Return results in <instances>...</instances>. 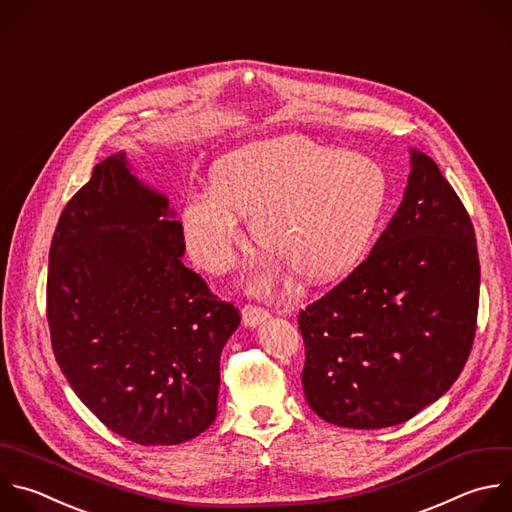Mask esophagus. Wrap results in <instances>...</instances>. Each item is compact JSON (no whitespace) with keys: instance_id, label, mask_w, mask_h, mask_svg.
<instances>
[{"instance_id":"1","label":"esophagus","mask_w":512,"mask_h":512,"mask_svg":"<svg viewBox=\"0 0 512 512\" xmlns=\"http://www.w3.org/2000/svg\"><path fill=\"white\" fill-rule=\"evenodd\" d=\"M241 317H243V323L247 327H255L259 323H263L267 317H269V311L261 305H253V303H247L243 309H241Z\"/></svg>"}]
</instances>
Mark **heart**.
I'll return each mask as SVG.
<instances>
[{
    "instance_id": "1",
    "label": "heart",
    "mask_w": 512,
    "mask_h": 512,
    "mask_svg": "<svg viewBox=\"0 0 512 512\" xmlns=\"http://www.w3.org/2000/svg\"><path fill=\"white\" fill-rule=\"evenodd\" d=\"M388 201L390 183L374 158L279 134L225 154L209 189L187 195L181 229L193 261L225 273L245 243L239 217L249 215L253 241L273 257L257 289L285 269L321 283L356 267Z\"/></svg>"
}]
</instances>
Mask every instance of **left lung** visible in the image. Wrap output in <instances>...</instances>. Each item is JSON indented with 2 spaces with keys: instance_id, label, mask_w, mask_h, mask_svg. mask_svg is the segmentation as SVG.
<instances>
[{
  "instance_id": "8db88e82",
  "label": "left lung",
  "mask_w": 512,
  "mask_h": 512,
  "mask_svg": "<svg viewBox=\"0 0 512 512\" xmlns=\"http://www.w3.org/2000/svg\"><path fill=\"white\" fill-rule=\"evenodd\" d=\"M480 263L472 221L424 152L372 253L299 311L301 384L325 422L374 430L436 402L474 342Z\"/></svg>"
}]
</instances>
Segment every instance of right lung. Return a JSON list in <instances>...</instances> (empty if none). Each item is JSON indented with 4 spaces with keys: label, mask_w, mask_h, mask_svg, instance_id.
Segmentation results:
<instances>
[{
    "label": "right lung",
    "mask_w": 512,
    "mask_h": 512,
    "mask_svg": "<svg viewBox=\"0 0 512 512\" xmlns=\"http://www.w3.org/2000/svg\"><path fill=\"white\" fill-rule=\"evenodd\" d=\"M183 253L168 199L130 175L124 152L94 166L50 245L56 362L104 426L142 446L181 444L213 424L221 352L241 323Z\"/></svg>",
    "instance_id": "add662e5"
}]
</instances>
